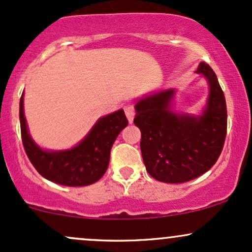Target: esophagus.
<instances>
[{
	"label": "esophagus",
	"instance_id": "1",
	"mask_svg": "<svg viewBox=\"0 0 252 252\" xmlns=\"http://www.w3.org/2000/svg\"><path fill=\"white\" fill-rule=\"evenodd\" d=\"M124 111H126V118H128L129 123H132V121H134V115H135V110H134V106L132 105H126L124 106Z\"/></svg>",
	"mask_w": 252,
	"mask_h": 252
}]
</instances>
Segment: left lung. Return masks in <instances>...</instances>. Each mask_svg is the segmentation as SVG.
<instances>
[{
    "label": "left lung",
    "instance_id": "8db88e82",
    "mask_svg": "<svg viewBox=\"0 0 252 252\" xmlns=\"http://www.w3.org/2000/svg\"><path fill=\"white\" fill-rule=\"evenodd\" d=\"M196 73L209 85L201 115L177 113L172 109L176 90L168 88L137 99L134 123L141 130V153L147 172L164 183L197 178L217 162L227 131L225 95L207 63Z\"/></svg>",
    "mask_w": 252,
    "mask_h": 252
}]
</instances>
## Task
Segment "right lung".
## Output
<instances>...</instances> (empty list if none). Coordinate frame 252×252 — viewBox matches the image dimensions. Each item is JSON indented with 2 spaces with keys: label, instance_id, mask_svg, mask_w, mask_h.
Here are the masks:
<instances>
[{
  "label": "right lung",
  "instance_id": "right-lung-1",
  "mask_svg": "<svg viewBox=\"0 0 252 252\" xmlns=\"http://www.w3.org/2000/svg\"><path fill=\"white\" fill-rule=\"evenodd\" d=\"M128 126L123 110L99 118L75 147L48 151L33 141L24 113V93L20 98V128L25 152L44 178L65 187H85L98 182L106 172L110 152L120 132Z\"/></svg>",
  "mask_w": 252,
  "mask_h": 252
}]
</instances>
